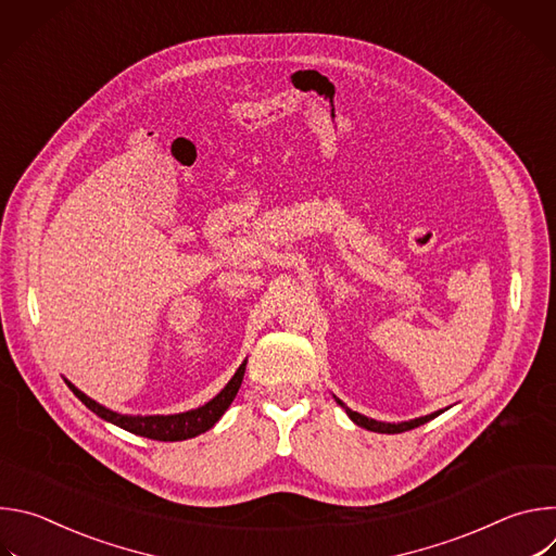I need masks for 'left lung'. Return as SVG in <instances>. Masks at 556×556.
Listing matches in <instances>:
<instances>
[{"mask_svg": "<svg viewBox=\"0 0 556 556\" xmlns=\"http://www.w3.org/2000/svg\"><path fill=\"white\" fill-rule=\"evenodd\" d=\"M337 403L345 409V414L352 418V422H354V425H358V427H363V429H367V431H376V433H403V431L416 429V427H420V425H425V422H429V420H433L435 416H440V414H442V412H435V414H429V416H422V418L409 420V422H378V420H371V418L361 416L358 412H352V409H350V407H345L339 399H337Z\"/></svg>", "mask_w": 556, "mask_h": 556, "instance_id": "obj_1", "label": "left lung"}]
</instances>
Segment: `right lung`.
I'll use <instances>...</instances> for the list:
<instances>
[{
	"label": "right lung",
	"instance_id": "add662e5",
	"mask_svg": "<svg viewBox=\"0 0 556 556\" xmlns=\"http://www.w3.org/2000/svg\"><path fill=\"white\" fill-rule=\"evenodd\" d=\"M244 371H247V361L240 365V369L235 371V376L228 380V384L215 395L213 401H208L206 405L185 412V414H174V416H123L116 414L103 405H99L97 401L88 399L84 391H78L70 380L67 387L72 389V393L81 401L90 412H94L99 418L149 440H161V442H178V440H189L195 438L204 431H208L222 416L224 412L230 407L232 399L240 391V384L244 380Z\"/></svg>",
	"mask_w": 556,
	"mask_h": 556
}]
</instances>
